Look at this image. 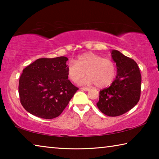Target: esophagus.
I'll return each instance as SVG.
<instances>
[{
    "instance_id": "obj_1",
    "label": "esophagus",
    "mask_w": 159,
    "mask_h": 159,
    "mask_svg": "<svg viewBox=\"0 0 159 159\" xmlns=\"http://www.w3.org/2000/svg\"><path fill=\"white\" fill-rule=\"evenodd\" d=\"M80 90H84V91H88L90 89L88 88H80Z\"/></svg>"
}]
</instances>
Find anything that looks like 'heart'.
<instances>
[{
  "instance_id": "b5f03b06",
  "label": "heart",
  "mask_w": 159,
  "mask_h": 159,
  "mask_svg": "<svg viewBox=\"0 0 159 159\" xmlns=\"http://www.w3.org/2000/svg\"><path fill=\"white\" fill-rule=\"evenodd\" d=\"M85 73L88 76L79 81V84H95L97 87L104 88L109 85L114 79L116 66L111 60L87 52L80 55L76 62L70 61L67 67L68 77L73 82L78 81Z\"/></svg>"
}]
</instances>
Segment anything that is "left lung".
<instances>
[{
	"mask_svg": "<svg viewBox=\"0 0 159 159\" xmlns=\"http://www.w3.org/2000/svg\"><path fill=\"white\" fill-rule=\"evenodd\" d=\"M116 63L117 75L109 88L99 91L98 109L109 116H118L133 109L138 104L141 93V74L133 59L118 50L111 51Z\"/></svg>",
	"mask_w": 159,
	"mask_h": 159,
	"instance_id": "obj_1",
	"label": "left lung"
}]
</instances>
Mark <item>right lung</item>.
Segmentation results:
<instances>
[{
    "instance_id": "right-lung-1",
    "label": "right lung",
    "mask_w": 159,
    "mask_h": 159,
    "mask_svg": "<svg viewBox=\"0 0 159 159\" xmlns=\"http://www.w3.org/2000/svg\"><path fill=\"white\" fill-rule=\"evenodd\" d=\"M66 57L38 59L23 70L20 102L32 115L45 119L60 116L79 88L68 80Z\"/></svg>"
}]
</instances>
